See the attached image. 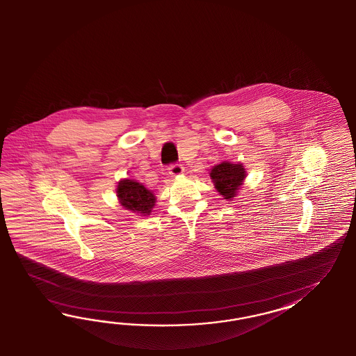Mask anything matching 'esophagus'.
Segmentation results:
<instances>
[{"mask_svg": "<svg viewBox=\"0 0 356 356\" xmlns=\"http://www.w3.org/2000/svg\"><path fill=\"white\" fill-rule=\"evenodd\" d=\"M168 172H170V175H172V176H180V175L184 173V167L181 164L175 163V164H171L168 167Z\"/></svg>", "mask_w": 356, "mask_h": 356, "instance_id": "esophagus-1", "label": "esophagus"}]
</instances>
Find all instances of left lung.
<instances>
[{
	"label": "left lung",
	"mask_w": 356,
	"mask_h": 356,
	"mask_svg": "<svg viewBox=\"0 0 356 356\" xmlns=\"http://www.w3.org/2000/svg\"><path fill=\"white\" fill-rule=\"evenodd\" d=\"M247 171L241 163L223 162L213 167L210 177L216 185V189L227 201L236 197L237 191L244 183Z\"/></svg>",
	"instance_id": "1"
}]
</instances>
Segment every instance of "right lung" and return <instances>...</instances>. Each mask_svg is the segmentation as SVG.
Returning a JSON list of instances; mask_svg holds the SVG:
<instances>
[{
  "instance_id": "1",
  "label": "right lung",
  "mask_w": 356,
  "mask_h": 356,
  "mask_svg": "<svg viewBox=\"0 0 356 356\" xmlns=\"http://www.w3.org/2000/svg\"><path fill=\"white\" fill-rule=\"evenodd\" d=\"M116 193L121 206L140 216H150L156 201L155 194L151 191L145 188L142 184L129 179L119 181Z\"/></svg>"
}]
</instances>
